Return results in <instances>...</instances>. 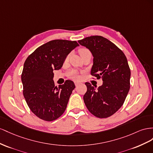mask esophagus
<instances>
[{"mask_svg": "<svg viewBox=\"0 0 153 153\" xmlns=\"http://www.w3.org/2000/svg\"><path fill=\"white\" fill-rule=\"evenodd\" d=\"M74 83H75L76 86H79L81 84V82H78V81H75V82H74Z\"/></svg>", "mask_w": 153, "mask_h": 153, "instance_id": "1", "label": "esophagus"}]
</instances>
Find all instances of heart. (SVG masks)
<instances>
[{
  "label": "heart",
  "mask_w": 153,
  "mask_h": 153,
  "mask_svg": "<svg viewBox=\"0 0 153 153\" xmlns=\"http://www.w3.org/2000/svg\"><path fill=\"white\" fill-rule=\"evenodd\" d=\"M85 51H88V50H87L86 49H81L80 51H79L80 55L82 53V52H85ZM71 76L72 77L75 78V79H77V78L79 77V76H78V75H77V74L75 72H72L71 73Z\"/></svg>",
  "instance_id": "1"
}]
</instances>
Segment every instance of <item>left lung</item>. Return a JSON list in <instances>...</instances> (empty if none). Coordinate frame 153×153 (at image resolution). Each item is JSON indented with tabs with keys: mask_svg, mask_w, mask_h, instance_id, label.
Wrapping results in <instances>:
<instances>
[{
	"mask_svg": "<svg viewBox=\"0 0 153 153\" xmlns=\"http://www.w3.org/2000/svg\"><path fill=\"white\" fill-rule=\"evenodd\" d=\"M92 54L91 74L102 79V85L96 89L86 82L83 96L86 108L94 116L107 118L123 105L130 88L131 71L124 52L114 43L101 36H91L78 41Z\"/></svg>",
	"mask_w": 153,
	"mask_h": 153,
	"instance_id": "left-lung-1",
	"label": "left lung"
}]
</instances>
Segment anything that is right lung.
Listing matches in <instances>:
<instances>
[{"instance_id": "add662e5", "label": "right lung", "mask_w": 153, "mask_h": 153, "mask_svg": "<svg viewBox=\"0 0 153 153\" xmlns=\"http://www.w3.org/2000/svg\"><path fill=\"white\" fill-rule=\"evenodd\" d=\"M77 46L76 41L51 40L37 48L25 60L21 76L23 94L30 110L43 120L57 119L66 110L76 86L71 80L56 86L53 71L62 67L68 54Z\"/></svg>"}]
</instances>
